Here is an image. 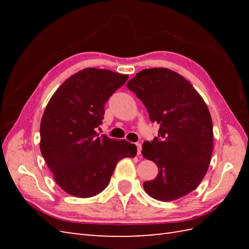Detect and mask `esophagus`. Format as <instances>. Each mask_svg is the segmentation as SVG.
Wrapping results in <instances>:
<instances>
[{
	"instance_id": "obj_1",
	"label": "esophagus",
	"mask_w": 249,
	"mask_h": 249,
	"mask_svg": "<svg viewBox=\"0 0 249 249\" xmlns=\"http://www.w3.org/2000/svg\"><path fill=\"white\" fill-rule=\"evenodd\" d=\"M137 155H141V151H142V146L140 143H137Z\"/></svg>"
}]
</instances>
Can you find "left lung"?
Instances as JSON below:
<instances>
[{"mask_svg":"<svg viewBox=\"0 0 249 249\" xmlns=\"http://www.w3.org/2000/svg\"><path fill=\"white\" fill-rule=\"evenodd\" d=\"M149 112L160 125L158 137L142 145V155L154 161L158 174L143 183L146 194L173 201L199 186L213 152V124L208 106L188 80L168 68L139 71L128 81Z\"/></svg>","mask_w":249,"mask_h":249,"instance_id":"8db88e82","label":"left lung"}]
</instances>
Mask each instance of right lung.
Instances as JSON below:
<instances>
[{
  "instance_id": "add662e5",
  "label": "right lung",
  "mask_w": 249,
  "mask_h": 249,
  "mask_svg": "<svg viewBox=\"0 0 249 249\" xmlns=\"http://www.w3.org/2000/svg\"><path fill=\"white\" fill-rule=\"evenodd\" d=\"M128 75L84 68L52 95L40 122V152L56 184L73 197L89 198L107 187L122 158L137 146L126 140L99 137L105 104Z\"/></svg>"
}]
</instances>
